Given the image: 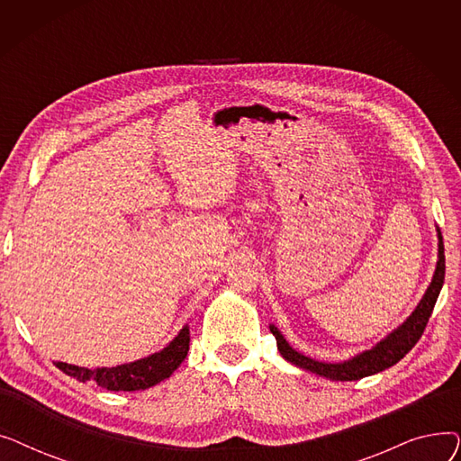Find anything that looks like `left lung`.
Returning a JSON list of instances; mask_svg holds the SVG:
<instances>
[{"label":"left lung","mask_w":461,"mask_h":461,"mask_svg":"<svg viewBox=\"0 0 461 461\" xmlns=\"http://www.w3.org/2000/svg\"><path fill=\"white\" fill-rule=\"evenodd\" d=\"M438 265H435V273L431 276V282L426 289L424 297L413 310V313L393 332L386 334L381 342H377L372 349L362 351L348 360L342 362H321L316 358H310L297 349H294L285 342V338L282 332L275 327L269 325L271 332L276 338L278 351L280 355L292 362V365L312 372L316 375L332 379V381H357L362 377H368L374 374H379L386 368L394 366L398 360H402L411 349L415 348V344L420 340V336L426 329V323L431 316L433 306L438 303V297L441 294V287L445 282V245H443V235L441 230L438 228Z\"/></svg>","instance_id":"8db88e82"}]
</instances>
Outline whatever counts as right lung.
<instances>
[{"instance_id":"add662e5","label":"right lung","mask_w":461,"mask_h":461,"mask_svg":"<svg viewBox=\"0 0 461 461\" xmlns=\"http://www.w3.org/2000/svg\"><path fill=\"white\" fill-rule=\"evenodd\" d=\"M188 344H190V330L185 325L177 336L169 342L164 349L158 353H153L149 357H143L134 362H127V365H119L112 368H84V366H75V365H67V362H56V366L70 375L77 381L87 383L93 381L95 384L103 386L106 391H145L149 386L167 379L172 375L181 362L185 360L188 353Z\"/></svg>"}]
</instances>
